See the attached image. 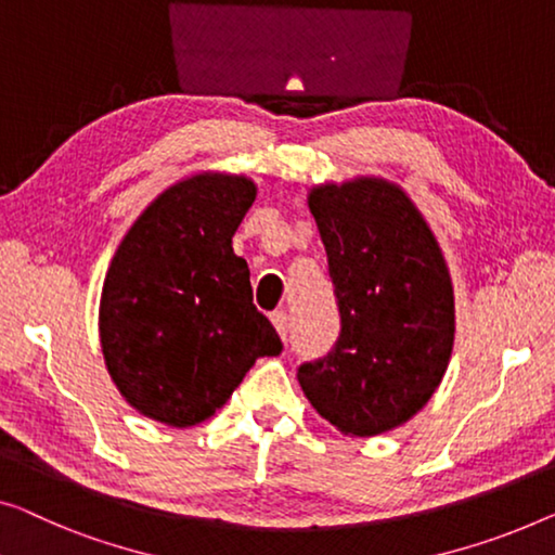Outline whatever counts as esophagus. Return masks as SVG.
<instances>
[{
	"instance_id": "34e87169",
	"label": "esophagus",
	"mask_w": 555,
	"mask_h": 555,
	"mask_svg": "<svg viewBox=\"0 0 555 555\" xmlns=\"http://www.w3.org/2000/svg\"><path fill=\"white\" fill-rule=\"evenodd\" d=\"M271 321H274L279 336L286 341V334H288V313H286L284 309H279V311L271 313Z\"/></svg>"
}]
</instances>
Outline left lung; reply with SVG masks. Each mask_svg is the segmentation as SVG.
<instances>
[{
    "label": "left lung",
    "instance_id": "8db88e82",
    "mask_svg": "<svg viewBox=\"0 0 555 555\" xmlns=\"http://www.w3.org/2000/svg\"><path fill=\"white\" fill-rule=\"evenodd\" d=\"M338 306L336 344L296 378L311 406L351 436L406 424L441 384L453 349V286L436 236L386 181L309 196Z\"/></svg>",
    "mask_w": 555,
    "mask_h": 555
}]
</instances>
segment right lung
I'll use <instances>...</instances> for the list:
<instances>
[{
	"mask_svg": "<svg viewBox=\"0 0 555 555\" xmlns=\"http://www.w3.org/2000/svg\"><path fill=\"white\" fill-rule=\"evenodd\" d=\"M254 181L206 173L146 206L114 254L99 304V338L114 384L162 424H202L259 357L284 344L254 306L249 267L231 236Z\"/></svg>",
	"mask_w": 555,
	"mask_h": 555,
	"instance_id": "right-lung-1",
	"label": "right lung"
}]
</instances>
